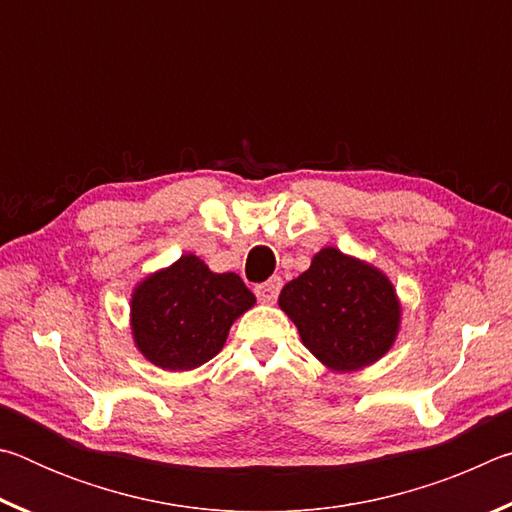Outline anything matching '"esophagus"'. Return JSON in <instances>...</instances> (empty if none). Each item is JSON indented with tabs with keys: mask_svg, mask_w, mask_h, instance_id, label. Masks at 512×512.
I'll return each mask as SVG.
<instances>
[{
	"mask_svg": "<svg viewBox=\"0 0 512 512\" xmlns=\"http://www.w3.org/2000/svg\"><path fill=\"white\" fill-rule=\"evenodd\" d=\"M282 289V280L280 277H271L266 284H259V287L255 289L259 302H264V305H273V302L277 300V293H280Z\"/></svg>",
	"mask_w": 512,
	"mask_h": 512,
	"instance_id": "34e87169",
	"label": "esophagus"
}]
</instances>
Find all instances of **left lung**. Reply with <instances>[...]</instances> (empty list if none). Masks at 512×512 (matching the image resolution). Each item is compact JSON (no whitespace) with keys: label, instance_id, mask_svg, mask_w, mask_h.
I'll return each mask as SVG.
<instances>
[{"label":"left lung","instance_id":"8db88e82","mask_svg":"<svg viewBox=\"0 0 512 512\" xmlns=\"http://www.w3.org/2000/svg\"><path fill=\"white\" fill-rule=\"evenodd\" d=\"M277 305L298 327L302 345L336 372L379 361L400 334L402 302L377 266L339 248H320Z\"/></svg>","mask_w":512,"mask_h":512}]
</instances>
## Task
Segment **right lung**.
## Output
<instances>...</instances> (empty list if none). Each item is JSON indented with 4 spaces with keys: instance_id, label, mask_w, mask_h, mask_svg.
<instances>
[{
    "instance_id": "obj_1",
    "label": "right lung",
    "mask_w": 512,
    "mask_h": 512,
    "mask_svg": "<svg viewBox=\"0 0 512 512\" xmlns=\"http://www.w3.org/2000/svg\"><path fill=\"white\" fill-rule=\"evenodd\" d=\"M253 305L255 296L237 273H214L187 253L135 284V348L162 370H194L223 350L232 323Z\"/></svg>"
}]
</instances>
